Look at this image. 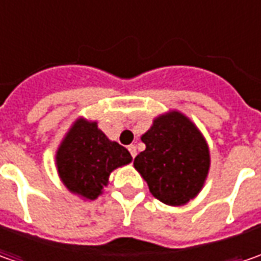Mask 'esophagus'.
<instances>
[{
	"mask_svg": "<svg viewBox=\"0 0 261 261\" xmlns=\"http://www.w3.org/2000/svg\"><path fill=\"white\" fill-rule=\"evenodd\" d=\"M127 149H129V152H130L132 158H135V156H136V146L135 145H129V146H127Z\"/></svg>",
	"mask_w": 261,
	"mask_h": 261,
	"instance_id": "obj_1",
	"label": "esophagus"
}]
</instances>
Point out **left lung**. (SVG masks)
<instances>
[{"label":"left lung","instance_id":"1","mask_svg":"<svg viewBox=\"0 0 261 261\" xmlns=\"http://www.w3.org/2000/svg\"><path fill=\"white\" fill-rule=\"evenodd\" d=\"M141 139L146 148L135 156L134 166L152 196L171 206L193 199L211 166L209 148L197 127L185 115L170 112L156 117Z\"/></svg>","mask_w":261,"mask_h":261}]
</instances>
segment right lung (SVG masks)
Here are the masks:
<instances>
[{
    "label": "right lung",
    "instance_id": "1",
    "mask_svg": "<svg viewBox=\"0 0 261 261\" xmlns=\"http://www.w3.org/2000/svg\"><path fill=\"white\" fill-rule=\"evenodd\" d=\"M132 156L125 146L110 141L95 122L78 119L56 152L62 183L75 195L93 200L101 195L110 173Z\"/></svg>",
    "mask_w": 261,
    "mask_h": 261
}]
</instances>
